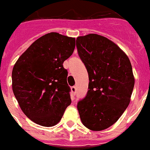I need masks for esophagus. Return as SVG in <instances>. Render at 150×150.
<instances>
[{
  "instance_id": "1",
  "label": "esophagus",
  "mask_w": 150,
  "mask_h": 150,
  "mask_svg": "<svg viewBox=\"0 0 150 150\" xmlns=\"http://www.w3.org/2000/svg\"><path fill=\"white\" fill-rule=\"evenodd\" d=\"M71 90L73 96H75V93H76V88H75V86H72V87L71 88Z\"/></svg>"
}]
</instances>
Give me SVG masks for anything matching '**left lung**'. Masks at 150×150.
Listing matches in <instances>:
<instances>
[{
	"label": "left lung",
	"instance_id": "left-lung-1",
	"mask_svg": "<svg viewBox=\"0 0 150 150\" xmlns=\"http://www.w3.org/2000/svg\"><path fill=\"white\" fill-rule=\"evenodd\" d=\"M76 47L89 79L87 94L77 105L80 119L89 129H105L129 104L135 84L132 65L120 47L101 35L78 37Z\"/></svg>",
	"mask_w": 150,
	"mask_h": 150
}]
</instances>
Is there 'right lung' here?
Instances as JSON below:
<instances>
[{
  "mask_svg": "<svg viewBox=\"0 0 150 150\" xmlns=\"http://www.w3.org/2000/svg\"><path fill=\"white\" fill-rule=\"evenodd\" d=\"M75 39L56 32L43 35L20 56L12 71V88L27 117L40 126L59 122L71 104L68 71Z\"/></svg>",
  "mask_w": 150,
  "mask_h": 150,
  "instance_id": "obj_1",
  "label": "right lung"
}]
</instances>
